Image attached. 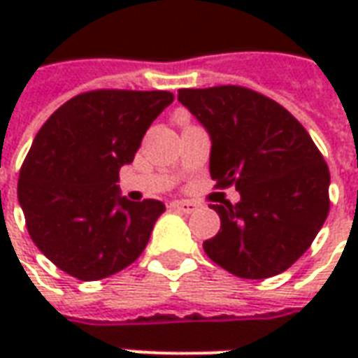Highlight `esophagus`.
Returning a JSON list of instances; mask_svg holds the SVG:
<instances>
[{
    "label": "esophagus",
    "mask_w": 358,
    "mask_h": 358,
    "mask_svg": "<svg viewBox=\"0 0 358 358\" xmlns=\"http://www.w3.org/2000/svg\"><path fill=\"white\" fill-rule=\"evenodd\" d=\"M171 207L174 210H182V213H194L197 209V205L192 201H172Z\"/></svg>",
    "instance_id": "esophagus-1"
}]
</instances>
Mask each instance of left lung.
I'll return each instance as SVG.
<instances>
[{"label": "left lung", "mask_w": 358, "mask_h": 358, "mask_svg": "<svg viewBox=\"0 0 358 358\" xmlns=\"http://www.w3.org/2000/svg\"><path fill=\"white\" fill-rule=\"evenodd\" d=\"M178 101L209 132L210 178L241 195L210 205L220 230L203 243L205 253L248 280L287 270L330 210V171L315 141L289 110L249 88H184Z\"/></svg>", "instance_id": "8db88e82"}]
</instances>
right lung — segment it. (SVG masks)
<instances>
[{"instance_id": "add662e5", "label": "right lung", "mask_w": 358, "mask_h": 358, "mask_svg": "<svg viewBox=\"0 0 358 358\" xmlns=\"http://www.w3.org/2000/svg\"><path fill=\"white\" fill-rule=\"evenodd\" d=\"M172 101L161 90L84 92L36 134L17 195L36 248L63 272L101 280L145 249L164 205L122 197L118 171L132 163L143 134Z\"/></svg>"}]
</instances>
